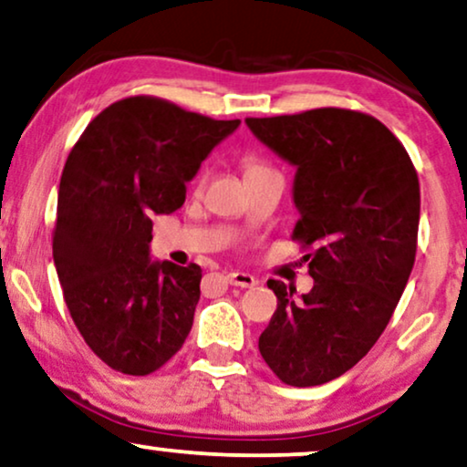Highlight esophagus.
Segmentation results:
<instances>
[{"mask_svg":"<svg viewBox=\"0 0 467 467\" xmlns=\"http://www.w3.org/2000/svg\"><path fill=\"white\" fill-rule=\"evenodd\" d=\"M226 279L230 285H241V288H254V285L258 284V279L250 275V273H244V271H230L226 273Z\"/></svg>","mask_w":467,"mask_h":467,"instance_id":"esophagus-1","label":"esophagus"}]
</instances>
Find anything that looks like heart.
Returning <instances> with one entry per match:
<instances>
[{
	"instance_id": "obj_1",
	"label": "heart",
	"mask_w": 467,
	"mask_h": 467,
	"mask_svg": "<svg viewBox=\"0 0 467 467\" xmlns=\"http://www.w3.org/2000/svg\"><path fill=\"white\" fill-rule=\"evenodd\" d=\"M260 169H265V166L260 164V161H247V166H245V175H247V172H254V171H260Z\"/></svg>"
}]
</instances>
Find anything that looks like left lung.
<instances>
[{
  "label": "left lung",
  "instance_id": "8db88e82",
  "mask_svg": "<svg viewBox=\"0 0 467 467\" xmlns=\"http://www.w3.org/2000/svg\"><path fill=\"white\" fill-rule=\"evenodd\" d=\"M256 139L296 169L292 239L314 288L301 298L269 279L277 309L258 350L279 380L318 387L371 350L406 288L420 217L419 177L395 134L371 115L314 109L247 117Z\"/></svg>",
  "mask_w": 467,
  "mask_h": 467
}]
</instances>
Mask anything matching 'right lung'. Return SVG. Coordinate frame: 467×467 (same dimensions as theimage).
Listing matches in <instances>:
<instances>
[{"label": "right lung", "mask_w": 467, "mask_h": 467, "mask_svg": "<svg viewBox=\"0 0 467 467\" xmlns=\"http://www.w3.org/2000/svg\"><path fill=\"white\" fill-rule=\"evenodd\" d=\"M239 126L136 96L104 109L67 155L53 260L74 325L109 368L147 376L188 337L202 271L151 260V217L182 207L185 183Z\"/></svg>", "instance_id": "1"}]
</instances>
